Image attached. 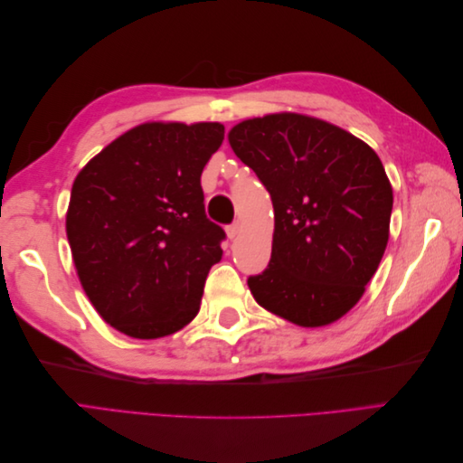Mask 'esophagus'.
I'll return each mask as SVG.
<instances>
[{
    "label": "esophagus",
    "instance_id": "esophagus-1",
    "mask_svg": "<svg viewBox=\"0 0 463 463\" xmlns=\"http://www.w3.org/2000/svg\"><path fill=\"white\" fill-rule=\"evenodd\" d=\"M240 223H232V226H228L226 228V233H228V237H230V240H235V237L237 235H240Z\"/></svg>",
    "mask_w": 463,
    "mask_h": 463
}]
</instances>
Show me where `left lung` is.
<instances>
[{
	"label": "left lung",
	"mask_w": 463,
	"mask_h": 463,
	"mask_svg": "<svg viewBox=\"0 0 463 463\" xmlns=\"http://www.w3.org/2000/svg\"><path fill=\"white\" fill-rule=\"evenodd\" d=\"M228 138L274 206L270 262L247 279L253 298L299 326L338 320L388 243L394 197L381 158L352 133L301 114L245 119Z\"/></svg>",
	"instance_id": "left-lung-1"
}]
</instances>
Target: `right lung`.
<instances>
[{
	"label": "right lung",
	"instance_id": "add662e5",
	"mask_svg": "<svg viewBox=\"0 0 463 463\" xmlns=\"http://www.w3.org/2000/svg\"><path fill=\"white\" fill-rule=\"evenodd\" d=\"M220 123H143L79 172L67 240L82 289L131 338L174 334L197 317L226 240L204 213L201 174Z\"/></svg>",
	"mask_w": 463,
	"mask_h": 463
}]
</instances>
